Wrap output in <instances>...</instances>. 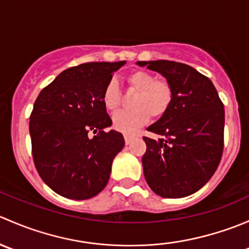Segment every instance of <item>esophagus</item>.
<instances>
[{"label": "esophagus", "instance_id": "34e87169", "mask_svg": "<svg viewBox=\"0 0 249 249\" xmlns=\"http://www.w3.org/2000/svg\"><path fill=\"white\" fill-rule=\"evenodd\" d=\"M124 140H125V143H126V144H130V143H131V141L134 140V136H132V135L125 134L124 135Z\"/></svg>", "mask_w": 249, "mask_h": 249}]
</instances>
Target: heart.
I'll return each instance as SVG.
<instances>
[{
    "instance_id": "heart-1",
    "label": "heart",
    "mask_w": 249,
    "mask_h": 249,
    "mask_svg": "<svg viewBox=\"0 0 249 249\" xmlns=\"http://www.w3.org/2000/svg\"><path fill=\"white\" fill-rule=\"evenodd\" d=\"M126 80L130 88L137 91L131 101L132 109L115 113L112 125L118 131L129 134L147 124L150 115L160 119L169 112L173 101V89L167 80L157 79L154 74L143 70L131 72ZM120 101L118 83L112 78L102 92V104L107 110L114 112L119 108Z\"/></svg>"
}]
</instances>
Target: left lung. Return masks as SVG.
<instances>
[{
	"mask_svg": "<svg viewBox=\"0 0 249 249\" xmlns=\"http://www.w3.org/2000/svg\"><path fill=\"white\" fill-rule=\"evenodd\" d=\"M166 78L173 89L169 112L143 137L147 150L143 173L150 189L162 197L194 194L211 179L224 148V105L210 78L192 66L167 60L137 61Z\"/></svg>",
	"mask_w": 249,
	"mask_h": 249,
	"instance_id": "1",
	"label": "left lung"
}]
</instances>
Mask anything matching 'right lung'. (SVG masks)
Returning <instances> with one entry per match:
<instances>
[{
	"mask_svg": "<svg viewBox=\"0 0 249 249\" xmlns=\"http://www.w3.org/2000/svg\"><path fill=\"white\" fill-rule=\"evenodd\" d=\"M119 62H88L65 70L47 85L30 115L32 157L50 189L67 199L87 200L104 190L112 162L124 148L102 104V92ZM92 132L94 136L90 138Z\"/></svg>",
	"mask_w": 249,
	"mask_h": 249,
	"instance_id": "1",
	"label": "right lung"
}]
</instances>
